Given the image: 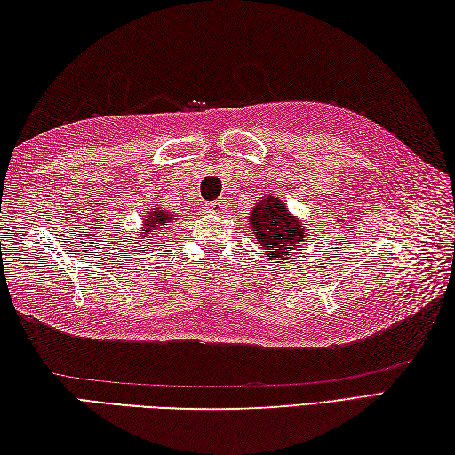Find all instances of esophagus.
<instances>
[{"instance_id": "34e87169", "label": "esophagus", "mask_w": 455, "mask_h": 455, "mask_svg": "<svg viewBox=\"0 0 455 455\" xmlns=\"http://www.w3.org/2000/svg\"><path fill=\"white\" fill-rule=\"evenodd\" d=\"M205 212L207 213H223L226 212V199H218V201H212V204H207Z\"/></svg>"}]
</instances>
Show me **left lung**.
Returning a JSON list of instances; mask_svg holds the SVG:
<instances>
[{
  "mask_svg": "<svg viewBox=\"0 0 455 455\" xmlns=\"http://www.w3.org/2000/svg\"><path fill=\"white\" fill-rule=\"evenodd\" d=\"M250 228L264 248L266 256L272 259H292L294 262L308 235L307 223L290 213L284 201H280L276 196L258 199V205L250 213Z\"/></svg>",
  "mask_w": 455,
  "mask_h": 455,
  "instance_id": "1",
  "label": "left lung"
}]
</instances>
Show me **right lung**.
<instances>
[{"label":"right lung","instance_id":"right-lung-1","mask_svg":"<svg viewBox=\"0 0 455 455\" xmlns=\"http://www.w3.org/2000/svg\"><path fill=\"white\" fill-rule=\"evenodd\" d=\"M177 220V215H171L165 210H161V207H155V210L147 215L145 223H143V229H139L135 234L137 235V242H145L147 235L153 232V229H159L163 226H171V221ZM157 237V235H155Z\"/></svg>","mask_w":455,"mask_h":455}]
</instances>
